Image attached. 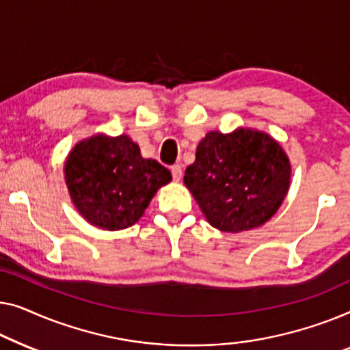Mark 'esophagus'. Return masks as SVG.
Returning a JSON list of instances; mask_svg holds the SVG:
<instances>
[{"mask_svg": "<svg viewBox=\"0 0 350 350\" xmlns=\"http://www.w3.org/2000/svg\"><path fill=\"white\" fill-rule=\"evenodd\" d=\"M171 174H173V179L176 182H179L182 179V166L180 165L171 166Z\"/></svg>", "mask_w": 350, "mask_h": 350, "instance_id": "34e87169", "label": "esophagus"}]
</instances>
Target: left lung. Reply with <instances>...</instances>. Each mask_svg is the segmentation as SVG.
I'll return each mask as SVG.
<instances>
[{"label": "left lung", "mask_w": 350, "mask_h": 350, "mask_svg": "<svg viewBox=\"0 0 350 350\" xmlns=\"http://www.w3.org/2000/svg\"><path fill=\"white\" fill-rule=\"evenodd\" d=\"M290 171L287 154L267 133L209 131L184 184L214 228L239 233L273 217L288 191Z\"/></svg>", "instance_id": "8db88e82"}]
</instances>
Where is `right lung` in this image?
I'll return each instance as SVG.
<instances>
[{"label":"right lung","instance_id":"right-lung-1","mask_svg":"<svg viewBox=\"0 0 350 350\" xmlns=\"http://www.w3.org/2000/svg\"><path fill=\"white\" fill-rule=\"evenodd\" d=\"M65 180L76 209L101 230H124L142 217L171 173L157 160L142 159L130 136L95 135L72 147Z\"/></svg>","mask_w":350,"mask_h":350}]
</instances>
